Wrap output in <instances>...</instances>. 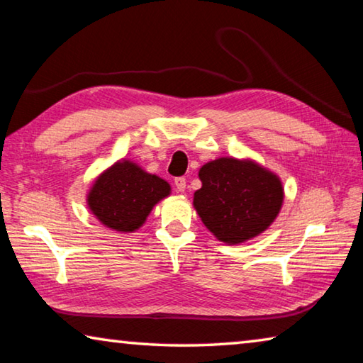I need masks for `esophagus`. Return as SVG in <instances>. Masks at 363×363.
<instances>
[{
  "mask_svg": "<svg viewBox=\"0 0 363 363\" xmlns=\"http://www.w3.org/2000/svg\"><path fill=\"white\" fill-rule=\"evenodd\" d=\"M186 184H187L186 177H176L174 179V186L177 190H179V192H184V190H186Z\"/></svg>",
  "mask_w": 363,
  "mask_h": 363,
  "instance_id": "esophagus-1",
  "label": "esophagus"
}]
</instances>
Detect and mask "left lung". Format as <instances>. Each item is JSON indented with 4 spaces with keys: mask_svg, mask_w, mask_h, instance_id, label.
<instances>
[{
    "mask_svg": "<svg viewBox=\"0 0 363 363\" xmlns=\"http://www.w3.org/2000/svg\"><path fill=\"white\" fill-rule=\"evenodd\" d=\"M194 208L218 240L238 245L257 237L279 216L284 187L253 160L223 157L200 168Z\"/></svg>",
    "mask_w": 363,
    "mask_h": 363,
    "instance_id": "obj_1",
    "label": "left lung"
}]
</instances>
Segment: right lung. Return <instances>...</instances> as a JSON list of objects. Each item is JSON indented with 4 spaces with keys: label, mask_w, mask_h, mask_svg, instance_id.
Wrapping results in <instances>:
<instances>
[{
    "label": "right lung",
    "mask_w": 363,
    "mask_h": 363,
    "mask_svg": "<svg viewBox=\"0 0 363 363\" xmlns=\"http://www.w3.org/2000/svg\"><path fill=\"white\" fill-rule=\"evenodd\" d=\"M171 194L169 184L131 160H120L97 177L88 194L91 213L116 232H134L145 223L160 200Z\"/></svg>",
    "instance_id": "1"
}]
</instances>
